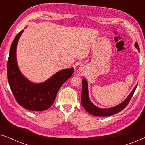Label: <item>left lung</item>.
<instances>
[{
  "instance_id": "obj_1",
  "label": "left lung",
  "mask_w": 145,
  "mask_h": 145,
  "mask_svg": "<svg viewBox=\"0 0 145 145\" xmlns=\"http://www.w3.org/2000/svg\"><path fill=\"white\" fill-rule=\"evenodd\" d=\"M135 47L138 50H139V47H138L137 43H135ZM136 88L137 86L133 89V90L132 91V92L129 94V96L127 97V98L123 102H122L121 104H119L118 106L112 108L100 109L99 108H97L96 106H95L91 102L90 99H89L88 93V84H87L86 80L85 79H83L82 92H81V103H82V105L83 108H84V110L87 111L89 114L93 115V116L100 117L110 116L121 112V111H122L123 109L126 108V106L128 105L129 102H130L131 99L135 91L136 90Z\"/></svg>"
}]
</instances>
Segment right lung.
Wrapping results in <instances>:
<instances>
[{"instance_id":"right-lung-1","label":"right lung","mask_w":145,"mask_h":145,"mask_svg":"<svg viewBox=\"0 0 145 145\" xmlns=\"http://www.w3.org/2000/svg\"><path fill=\"white\" fill-rule=\"evenodd\" d=\"M23 30L16 35L12 43L7 62L8 80L12 94L19 105L31 111H44L54 103L62 84L70 78L74 69L61 70L41 84H34L24 78L17 65L16 51L18 41Z\"/></svg>"}]
</instances>
